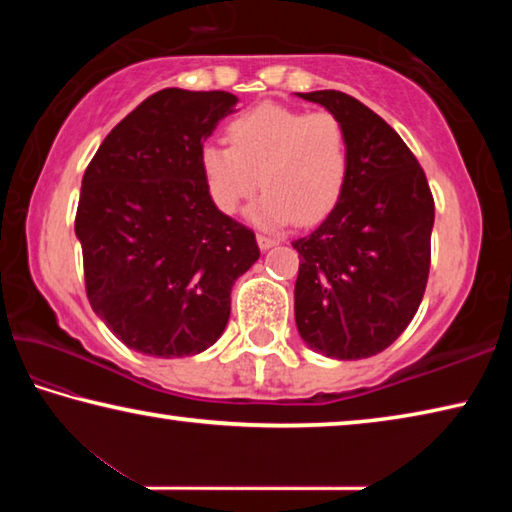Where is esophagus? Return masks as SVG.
<instances>
[{
	"label": "esophagus",
	"instance_id": "1",
	"mask_svg": "<svg viewBox=\"0 0 512 512\" xmlns=\"http://www.w3.org/2000/svg\"><path fill=\"white\" fill-rule=\"evenodd\" d=\"M257 244L262 250H268V248H275L277 244H280V239L268 237V235H257Z\"/></svg>",
	"mask_w": 512,
	"mask_h": 512
}]
</instances>
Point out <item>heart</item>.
Returning a JSON list of instances; mask_svg holds the SVG:
<instances>
[{
  "label": "heart",
  "mask_w": 512,
  "mask_h": 512,
  "mask_svg": "<svg viewBox=\"0 0 512 512\" xmlns=\"http://www.w3.org/2000/svg\"><path fill=\"white\" fill-rule=\"evenodd\" d=\"M227 146L205 144L198 167L216 210L237 214L262 185L250 219L266 228L323 221L339 205L350 176V144L327 110L262 103L225 126Z\"/></svg>",
  "instance_id": "obj_1"
}]
</instances>
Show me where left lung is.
I'll return each mask as SVG.
<instances>
[{
    "label": "left lung",
    "instance_id": "left-lung-1",
    "mask_svg": "<svg viewBox=\"0 0 512 512\" xmlns=\"http://www.w3.org/2000/svg\"><path fill=\"white\" fill-rule=\"evenodd\" d=\"M296 94L339 117L350 144L339 205L293 241L296 325L302 341L329 359H366L386 350L420 307L433 196L409 146L368 106L336 90Z\"/></svg>",
    "mask_w": 512,
    "mask_h": 512
}]
</instances>
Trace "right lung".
Instances as JSON below:
<instances>
[{
    "label": "right lung",
    "mask_w": 512,
    "mask_h": 512,
    "mask_svg": "<svg viewBox=\"0 0 512 512\" xmlns=\"http://www.w3.org/2000/svg\"><path fill=\"white\" fill-rule=\"evenodd\" d=\"M230 92L167 88L112 128L76 210L88 300L128 348L189 357L230 318V291L259 259L253 230L216 210L198 153L237 108Z\"/></svg>",
    "instance_id": "right-lung-1"
}]
</instances>
